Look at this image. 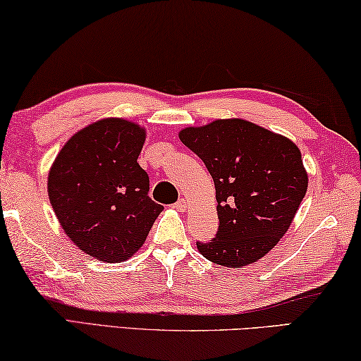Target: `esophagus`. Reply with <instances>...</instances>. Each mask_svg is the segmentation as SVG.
<instances>
[{
    "mask_svg": "<svg viewBox=\"0 0 361 361\" xmlns=\"http://www.w3.org/2000/svg\"><path fill=\"white\" fill-rule=\"evenodd\" d=\"M174 206H176L177 211L184 212V211H187V200H185V198H180L179 202H177Z\"/></svg>",
    "mask_w": 361,
    "mask_h": 361,
    "instance_id": "obj_1",
    "label": "esophagus"
}]
</instances>
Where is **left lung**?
I'll return each instance as SVG.
<instances>
[{
    "label": "left lung",
    "mask_w": 361,
    "mask_h": 361,
    "mask_svg": "<svg viewBox=\"0 0 361 361\" xmlns=\"http://www.w3.org/2000/svg\"><path fill=\"white\" fill-rule=\"evenodd\" d=\"M179 139L203 159L216 187L219 228L208 243L198 241V251L228 269L259 261L305 197L309 177L298 145L240 118L185 128Z\"/></svg>",
    "instance_id": "8db88e82"
}]
</instances>
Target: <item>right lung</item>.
Masks as SVG:
<instances>
[{
	"label": "right lung",
	"mask_w": 361,
	"mask_h": 361,
	"mask_svg": "<svg viewBox=\"0 0 361 361\" xmlns=\"http://www.w3.org/2000/svg\"><path fill=\"white\" fill-rule=\"evenodd\" d=\"M144 142L137 123L104 118L72 135L51 166L52 209L68 238L97 261H128L163 211L137 163Z\"/></svg>",
	"instance_id": "1"
}]
</instances>
